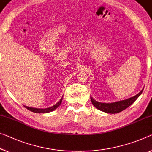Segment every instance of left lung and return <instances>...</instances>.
<instances>
[{
    "label": "left lung",
    "mask_w": 152,
    "mask_h": 152,
    "mask_svg": "<svg viewBox=\"0 0 152 152\" xmlns=\"http://www.w3.org/2000/svg\"><path fill=\"white\" fill-rule=\"evenodd\" d=\"M144 88L138 94H136L134 96L126 100H120V101L110 102V103H105V102H98L94 100L92 96H90L91 101L92 102V104L96 108L99 109V110L103 111L107 113H118L119 112L122 111L124 110L128 107L131 105L135 100L138 99L140 95L142 94Z\"/></svg>",
    "instance_id": "8db88e82"
}]
</instances>
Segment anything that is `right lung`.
I'll return each mask as SVG.
<instances>
[{"instance_id": "add662e5", "label": "right lung", "mask_w": 152, "mask_h": 152, "mask_svg": "<svg viewBox=\"0 0 152 152\" xmlns=\"http://www.w3.org/2000/svg\"><path fill=\"white\" fill-rule=\"evenodd\" d=\"M63 96H62L61 99H60L59 101H58L56 104H54L50 107H48V108H45V109H39V108H34V107H30L27 106H24L27 109H28L29 111L34 112V113H50V112H52L54 111L55 109H56L58 107H59L62 103Z\"/></svg>"}]
</instances>
